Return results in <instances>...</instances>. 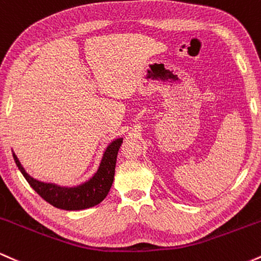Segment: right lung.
<instances>
[{"mask_svg": "<svg viewBox=\"0 0 261 261\" xmlns=\"http://www.w3.org/2000/svg\"><path fill=\"white\" fill-rule=\"evenodd\" d=\"M121 143L122 137L113 140L104 151L97 172L88 180L76 187H61L54 182H44L34 179L25 172L14 152L13 158L25 180L45 201L66 211H77L93 207L107 197L114 181L116 157Z\"/></svg>", "mask_w": 261, "mask_h": 261, "instance_id": "obj_1", "label": "right lung"}]
</instances>
